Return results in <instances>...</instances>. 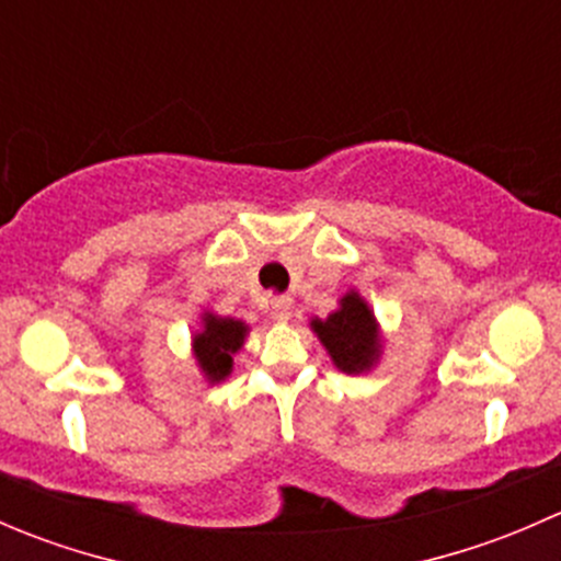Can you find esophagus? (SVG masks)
Instances as JSON below:
<instances>
[{"instance_id":"34e87169","label":"esophagus","mask_w":561,"mask_h":561,"mask_svg":"<svg viewBox=\"0 0 561 561\" xmlns=\"http://www.w3.org/2000/svg\"><path fill=\"white\" fill-rule=\"evenodd\" d=\"M271 314H274V320H279V322L290 320L293 298L290 296H276L274 301H271Z\"/></svg>"}]
</instances>
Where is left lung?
Segmentation results:
<instances>
[{
	"label": "left lung",
	"instance_id": "left-lung-1",
	"mask_svg": "<svg viewBox=\"0 0 561 561\" xmlns=\"http://www.w3.org/2000/svg\"><path fill=\"white\" fill-rule=\"evenodd\" d=\"M312 328L336 369L347 371V375H360L380 358L377 320L358 293H347L342 298V309L328 320H312Z\"/></svg>",
	"mask_w": 561,
	"mask_h": 561
}]
</instances>
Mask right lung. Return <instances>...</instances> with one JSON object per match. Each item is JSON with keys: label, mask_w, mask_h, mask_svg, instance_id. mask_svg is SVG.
Instances as JSON below:
<instances>
[{"label": "right lung", "mask_w": 561, "mask_h": 561, "mask_svg": "<svg viewBox=\"0 0 561 561\" xmlns=\"http://www.w3.org/2000/svg\"><path fill=\"white\" fill-rule=\"evenodd\" d=\"M247 325L233 317H203V331L195 333V358L201 364L203 375L211 382L225 380L233 369V353H239L244 344Z\"/></svg>", "instance_id": "add662e5"}]
</instances>
